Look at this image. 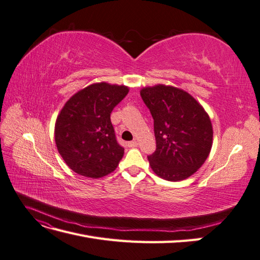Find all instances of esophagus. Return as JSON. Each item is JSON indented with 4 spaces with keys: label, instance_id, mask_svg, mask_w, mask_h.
<instances>
[{
    "label": "esophagus",
    "instance_id": "1",
    "mask_svg": "<svg viewBox=\"0 0 260 260\" xmlns=\"http://www.w3.org/2000/svg\"><path fill=\"white\" fill-rule=\"evenodd\" d=\"M128 146L129 147H137L138 146V142H137V141H131V142L128 143Z\"/></svg>",
    "mask_w": 260,
    "mask_h": 260
}]
</instances>
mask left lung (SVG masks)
I'll list each match as a JSON object with an SVG mask.
<instances>
[{
	"mask_svg": "<svg viewBox=\"0 0 260 260\" xmlns=\"http://www.w3.org/2000/svg\"><path fill=\"white\" fill-rule=\"evenodd\" d=\"M154 119L156 151L147 156L157 176L180 181L192 176L209 155L212 127L208 115L190 94L174 86L141 91Z\"/></svg>",
	"mask_w": 260,
	"mask_h": 260,
	"instance_id": "obj_1",
	"label": "left lung"
}]
</instances>
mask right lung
<instances>
[{
	"mask_svg": "<svg viewBox=\"0 0 260 260\" xmlns=\"http://www.w3.org/2000/svg\"><path fill=\"white\" fill-rule=\"evenodd\" d=\"M128 92L123 85L91 84L62 107L55 124V142L76 174L101 178L117 168L124 148L117 141L111 113Z\"/></svg>",
	"mask_w": 260,
	"mask_h": 260,
	"instance_id": "obj_1",
	"label": "right lung"
}]
</instances>
